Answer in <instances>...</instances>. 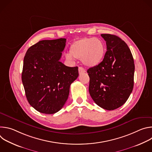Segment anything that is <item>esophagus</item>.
<instances>
[{
    "label": "esophagus",
    "instance_id": "1",
    "mask_svg": "<svg viewBox=\"0 0 152 152\" xmlns=\"http://www.w3.org/2000/svg\"><path fill=\"white\" fill-rule=\"evenodd\" d=\"M85 72H86L85 70L83 67H79V75H82V73H84Z\"/></svg>",
    "mask_w": 152,
    "mask_h": 152
}]
</instances>
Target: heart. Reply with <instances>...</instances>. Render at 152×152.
<instances>
[{
  "label": "heart",
  "mask_w": 152,
  "mask_h": 152,
  "mask_svg": "<svg viewBox=\"0 0 152 152\" xmlns=\"http://www.w3.org/2000/svg\"><path fill=\"white\" fill-rule=\"evenodd\" d=\"M106 52L104 42L95 38H82L75 41L70 46V53L66 55L67 59L73 57L81 59L85 66L94 67L103 61Z\"/></svg>",
  "instance_id": "heart-1"
}]
</instances>
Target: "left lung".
<instances>
[{
	"label": "left lung",
	"instance_id": "obj_1",
	"mask_svg": "<svg viewBox=\"0 0 152 152\" xmlns=\"http://www.w3.org/2000/svg\"><path fill=\"white\" fill-rule=\"evenodd\" d=\"M107 51L102 62L87 70L89 93L94 102L106 110H114L128 99L134 88L135 64L126 43L111 34H101Z\"/></svg>",
	"mask_w": 152,
	"mask_h": 152
}]
</instances>
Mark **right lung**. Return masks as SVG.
I'll return each mask as SVG.
<instances>
[{"mask_svg": "<svg viewBox=\"0 0 152 152\" xmlns=\"http://www.w3.org/2000/svg\"><path fill=\"white\" fill-rule=\"evenodd\" d=\"M66 42V38L39 41L25 54L21 80L29 103L39 113L58 112L79 76L77 67H67L59 61Z\"/></svg>", "mask_w": 152, "mask_h": 152, "instance_id": "add662e5", "label": "right lung"}]
</instances>
